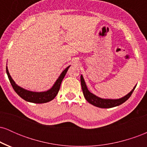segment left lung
<instances>
[{
	"instance_id": "1",
	"label": "left lung",
	"mask_w": 147,
	"mask_h": 147,
	"mask_svg": "<svg viewBox=\"0 0 147 147\" xmlns=\"http://www.w3.org/2000/svg\"><path fill=\"white\" fill-rule=\"evenodd\" d=\"M81 79V85H82V91H83L84 96L85 97V99H86L87 102H89L92 105L97 106L99 108H102V109H109V108H113L115 106H117L120 104H123L124 102H125L128 99L131 97V95H132L133 90H135L136 86L133 88V89L129 94L124 96V97H122L120 99H103L100 98V97H97L94 94H92V92H90L88 90V88L86 86V84L85 81L83 76L81 75L80 77Z\"/></svg>"
}]
</instances>
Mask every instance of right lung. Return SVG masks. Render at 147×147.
<instances>
[{
  "instance_id": "1",
  "label": "right lung",
  "mask_w": 147,
  "mask_h": 147,
  "mask_svg": "<svg viewBox=\"0 0 147 147\" xmlns=\"http://www.w3.org/2000/svg\"><path fill=\"white\" fill-rule=\"evenodd\" d=\"M70 65L67 67L63 72H61L59 78L57 79L55 83L52 86V87L49 90L44 91V92H33V91H30L23 88L18 86L15 83L11 77L9 75V72L8 71L7 66H6V72L7 74L8 78L10 82V84L12 86L15 92L18 94L22 99L27 102L35 103V104H43V103H46L50 102L56 97L59 90L60 89L61 84L62 80H63L65 74L68 71V68H70Z\"/></svg>"
}]
</instances>
